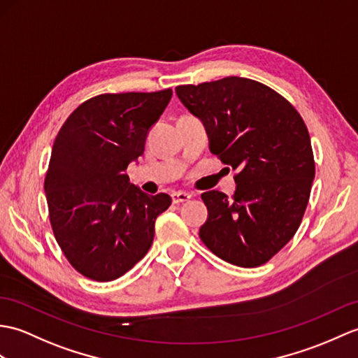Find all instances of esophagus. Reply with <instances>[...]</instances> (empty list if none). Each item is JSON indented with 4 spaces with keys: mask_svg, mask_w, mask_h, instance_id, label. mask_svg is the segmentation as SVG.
I'll return each mask as SVG.
<instances>
[{
    "mask_svg": "<svg viewBox=\"0 0 358 358\" xmlns=\"http://www.w3.org/2000/svg\"><path fill=\"white\" fill-rule=\"evenodd\" d=\"M171 198H172L173 204H180V203L189 201V199L192 198V195L187 194V192H173V194H171Z\"/></svg>",
    "mask_w": 358,
    "mask_h": 358,
    "instance_id": "obj_1",
    "label": "esophagus"
}]
</instances>
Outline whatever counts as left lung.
Returning <instances> with one entry per match:
<instances>
[{
  "mask_svg": "<svg viewBox=\"0 0 358 358\" xmlns=\"http://www.w3.org/2000/svg\"><path fill=\"white\" fill-rule=\"evenodd\" d=\"M176 93L204 122L210 152L236 171L234 196L201 195L209 217L199 238L222 261L259 267L294 236L308 206L315 164L306 124L284 96L253 79L229 76Z\"/></svg>",
  "mask_w": 358,
  "mask_h": 358,
  "instance_id": "1",
  "label": "left lung"
}]
</instances>
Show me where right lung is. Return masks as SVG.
Here are the masks:
<instances>
[{
	"mask_svg": "<svg viewBox=\"0 0 358 358\" xmlns=\"http://www.w3.org/2000/svg\"><path fill=\"white\" fill-rule=\"evenodd\" d=\"M172 90L99 94L80 103L55 140L44 181L48 218L66 261L82 276L114 280L143 257L168 194L129 185L127 168L145 151Z\"/></svg>",
	"mask_w": 358,
	"mask_h": 358,
	"instance_id": "right-lung-1",
	"label": "right lung"
}]
</instances>
